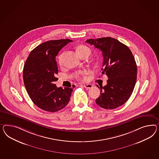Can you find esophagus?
<instances>
[{
  "mask_svg": "<svg viewBox=\"0 0 159 159\" xmlns=\"http://www.w3.org/2000/svg\"><path fill=\"white\" fill-rule=\"evenodd\" d=\"M84 88H86V89H91V88H92L93 86L91 84H84Z\"/></svg>",
  "mask_w": 159,
  "mask_h": 159,
  "instance_id": "obj_1",
  "label": "esophagus"
}]
</instances>
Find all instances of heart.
I'll list each match as a JSON object with an SVG mask.
<instances>
[{
	"label": "heart",
	"instance_id": "heart-1",
	"mask_svg": "<svg viewBox=\"0 0 159 159\" xmlns=\"http://www.w3.org/2000/svg\"><path fill=\"white\" fill-rule=\"evenodd\" d=\"M77 52L80 56H81L83 54L87 52H89L90 54L91 53L90 49L89 47H87L86 46H83V45H81L77 47ZM64 55V54L62 53L58 57V61L59 64L60 65L62 64ZM87 74V72L86 70H84V71H82V72H80L78 73L76 76H77V79H80V80H85L87 79V76H86Z\"/></svg>",
	"mask_w": 159,
	"mask_h": 159
}]
</instances>
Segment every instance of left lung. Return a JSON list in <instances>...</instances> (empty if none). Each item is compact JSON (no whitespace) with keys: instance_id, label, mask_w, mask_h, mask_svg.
<instances>
[{"instance_id":"1","label":"left lung","mask_w":159,"mask_h":159,"mask_svg":"<svg viewBox=\"0 0 159 159\" xmlns=\"http://www.w3.org/2000/svg\"><path fill=\"white\" fill-rule=\"evenodd\" d=\"M86 42L102 52V74L108 77L107 84L100 86L96 103L106 109L119 107L132 94L137 80V67L133 53L127 46L111 37L89 39Z\"/></svg>"}]
</instances>
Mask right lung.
I'll return each instance as SVG.
<instances>
[{
  "label": "right lung",
  "instance_id": "add662e5",
  "mask_svg": "<svg viewBox=\"0 0 159 159\" xmlns=\"http://www.w3.org/2000/svg\"><path fill=\"white\" fill-rule=\"evenodd\" d=\"M70 39L49 40L31 51L24 66L23 80L31 100L45 111L57 112L69 102L73 88L57 87L58 69L56 57Z\"/></svg>",
  "mask_w": 159,
  "mask_h": 159
}]
</instances>
